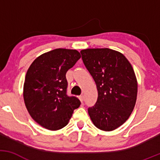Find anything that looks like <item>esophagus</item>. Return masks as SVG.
Here are the masks:
<instances>
[{"label":"esophagus","instance_id":"obj_1","mask_svg":"<svg viewBox=\"0 0 160 160\" xmlns=\"http://www.w3.org/2000/svg\"><path fill=\"white\" fill-rule=\"evenodd\" d=\"M79 99L80 100V102H83V100H84V96H83V95H80V96H79Z\"/></svg>","mask_w":160,"mask_h":160}]
</instances>
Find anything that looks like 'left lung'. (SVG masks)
<instances>
[{"instance_id":"left-lung-1","label":"left lung","mask_w":160,"mask_h":160,"mask_svg":"<svg viewBox=\"0 0 160 160\" xmlns=\"http://www.w3.org/2000/svg\"><path fill=\"white\" fill-rule=\"evenodd\" d=\"M80 53L98 90L96 102L88 108L89 117L99 129L114 130L128 120L135 105L134 70L122 53L113 49H86Z\"/></svg>"}]
</instances>
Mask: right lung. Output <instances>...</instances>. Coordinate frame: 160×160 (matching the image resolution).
<instances>
[{
  "mask_svg": "<svg viewBox=\"0 0 160 160\" xmlns=\"http://www.w3.org/2000/svg\"><path fill=\"white\" fill-rule=\"evenodd\" d=\"M75 49H56L36 58L24 83V101L31 117L49 130L68 124L80 101L67 94L66 73L80 58Z\"/></svg>",
  "mask_w": 160,
  "mask_h": 160,
  "instance_id": "1",
  "label": "right lung"
}]
</instances>
